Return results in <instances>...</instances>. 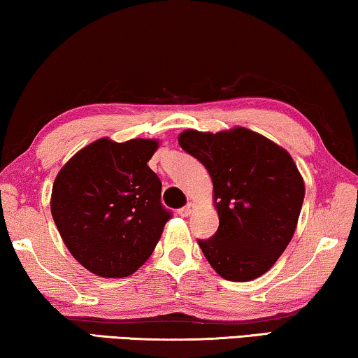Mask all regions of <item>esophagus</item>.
I'll use <instances>...</instances> for the list:
<instances>
[{"instance_id":"1","label":"esophagus","mask_w":358,"mask_h":358,"mask_svg":"<svg viewBox=\"0 0 358 358\" xmlns=\"http://www.w3.org/2000/svg\"><path fill=\"white\" fill-rule=\"evenodd\" d=\"M195 208H196L195 204H193V203H189V204H187L185 208H182V209L179 210V214L182 215V217H189V215H192L193 210H195Z\"/></svg>"}]
</instances>
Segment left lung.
I'll return each instance as SVG.
<instances>
[{"label":"left lung","mask_w":358,"mask_h":358,"mask_svg":"<svg viewBox=\"0 0 358 358\" xmlns=\"http://www.w3.org/2000/svg\"><path fill=\"white\" fill-rule=\"evenodd\" d=\"M179 144L213 179L219 230L198 241L227 280L260 278L278 262L296 230L304 180L284 148L244 127L217 133L184 130Z\"/></svg>","instance_id":"8db88e82"}]
</instances>
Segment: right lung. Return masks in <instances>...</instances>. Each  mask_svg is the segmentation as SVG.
Returning <instances> with one entry per match:
<instances>
[{"instance_id": "right-lung-1", "label": "right lung", "mask_w": 358, "mask_h": 358, "mask_svg": "<svg viewBox=\"0 0 358 358\" xmlns=\"http://www.w3.org/2000/svg\"><path fill=\"white\" fill-rule=\"evenodd\" d=\"M158 139L99 138L58 171L50 213L64 245L99 278H127L144 265L169 219L162 182L148 162Z\"/></svg>"}]
</instances>
